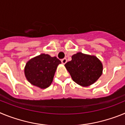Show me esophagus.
<instances>
[{"instance_id":"obj_1","label":"esophagus","mask_w":125,"mask_h":125,"mask_svg":"<svg viewBox=\"0 0 125 125\" xmlns=\"http://www.w3.org/2000/svg\"><path fill=\"white\" fill-rule=\"evenodd\" d=\"M61 62L62 63L64 64H66L67 62V59H66V58H64V59H61Z\"/></svg>"}]
</instances>
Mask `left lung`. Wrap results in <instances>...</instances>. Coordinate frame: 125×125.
<instances>
[{"instance_id":"obj_1","label":"left lung","mask_w":125,"mask_h":125,"mask_svg":"<svg viewBox=\"0 0 125 125\" xmlns=\"http://www.w3.org/2000/svg\"><path fill=\"white\" fill-rule=\"evenodd\" d=\"M71 58L65 67L73 80L81 86H90L102 74L103 64L96 56L78 52Z\"/></svg>"}]
</instances>
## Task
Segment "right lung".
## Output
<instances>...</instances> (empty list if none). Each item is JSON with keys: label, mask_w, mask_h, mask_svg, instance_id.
<instances>
[{"label": "right lung", "mask_w": 125, "mask_h": 125, "mask_svg": "<svg viewBox=\"0 0 125 125\" xmlns=\"http://www.w3.org/2000/svg\"><path fill=\"white\" fill-rule=\"evenodd\" d=\"M61 63L56 57L41 54L30 59L25 64V78L34 86L41 89L47 88L51 84L57 66Z\"/></svg>", "instance_id": "1"}]
</instances>
